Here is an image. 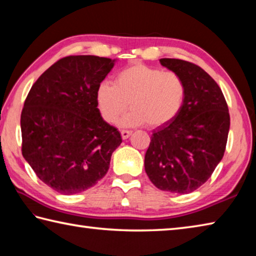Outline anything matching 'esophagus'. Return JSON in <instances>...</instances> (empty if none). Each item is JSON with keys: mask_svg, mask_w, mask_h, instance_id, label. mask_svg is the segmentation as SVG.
Wrapping results in <instances>:
<instances>
[{"mask_svg": "<svg viewBox=\"0 0 256 256\" xmlns=\"http://www.w3.org/2000/svg\"><path fill=\"white\" fill-rule=\"evenodd\" d=\"M130 135H132L130 130H121V137H122V140H127Z\"/></svg>", "mask_w": 256, "mask_h": 256, "instance_id": "1", "label": "esophagus"}]
</instances>
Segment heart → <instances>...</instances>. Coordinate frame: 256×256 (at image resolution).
<instances>
[{"mask_svg": "<svg viewBox=\"0 0 256 256\" xmlns=\"http://www.w3.org/2000/svg\"><path fill=\"white\" fill-rule=\"evenodd\" d=\"M186 83L176 72H163L156 67L135 64L120 70L114 84L103 82L96 90V103L106 122L116 124L124 116L126 127L147 124L158 127L171 121L183 106Z\"/></svg>", "mask_w": 256, "mask_h": 256, "instance_id": "b5f03b06", "label": "heart"}]
</instances>
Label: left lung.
Segmentation results:
<instances>
[{
  "label": "left lung",
  "instance_id": "left-lung-1",
  "mask_svg": "<svg viewBox=\"0 0 256 256\" xmlns=\"http://www.w3.org/2000/svg\"><path fill=\"white\" fill-rule=\"evenodd\" d=\"M186 83L178 114L153 132L145 154V171L160 190L186 194L212 176L225 153L230 112L218 84L192 62L160 58Z\"/></svg>",
  "mask_w": 256,
  "mask_h": 256
}]
</instances>
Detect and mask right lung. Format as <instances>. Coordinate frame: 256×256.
I'll return each instance as SVG.
<instances>
[{
	"label": "right lung",
	"mask_w": 256,
	"mask_h": 256,
	"mask_svg": "<svg viewBox=\"0 0 256 256\" xmlns=\"http://www.w3.org/2000/svg\"><path fill=\"white\" fill-rule=\"evenodd\" d=\"M116 60L67 56L44 72L21 114L22 155L44 184L70 196L96 186L122 140L103 120L96 90Z\"/></svg>",
	"instance_id": "obj_1"
}]
</instances>
